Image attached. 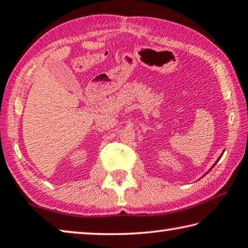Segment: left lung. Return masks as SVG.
<instances>
[{"instance_id":"obj_1","label":"left lung","mask_w":248,"mask_h":248,"mask_svg":"<svg viewBox=\"0 0 248 248\" xmlns=\"http://www.w3.org/2000/svg\"><path fill=\"white\" fill-rule=\"evenodd\" d=\"M223 152H224V151H223ZM220 158H221V156H220V157H219V158H217V161H219V159H220ZM217 162H216V163H215V164H213V166H215V165H216V164H217ZM213 166H212V167H213ZM212 167H211V169H212ZM211 169H210V170H211Z\"/></svg>"}]
</instances>
